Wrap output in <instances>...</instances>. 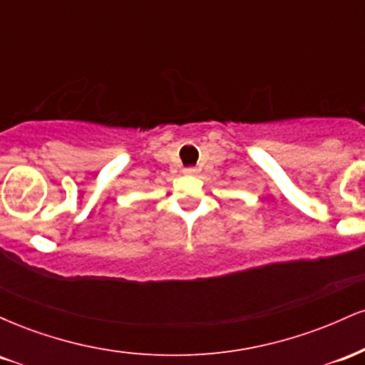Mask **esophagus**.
Wrapping results in <instances>:
<instances>
[{
  "label": "esophagus",
  "mask_w": 365,
  "mask_h": 365,
  "mask_svg": "<svg viewBox=\"0 0 365 365\" xmlns=\"http://www.w3.org/2000/svg\"><path fill=\"white\" fill-rule=\"evenodd\" d=\"M183 173H185V175H197V173H199V170H197V168H185V170H183Z\"/></svg>",
  "instance_id": "34e87169"
}]
</instances>
